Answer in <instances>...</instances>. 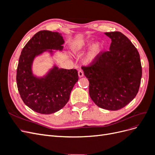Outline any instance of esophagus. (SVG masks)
Wrapping results in <instances>:
<instances>
[{
	"mask_svg": "<svg viewBox=\"0 0 155 155\" xmlns=\"http://www.w3.org/2000/svg\"><path fill=\"white\" fill-rule=\"evenodd\" d=\"M78 75H79V76L80 77V78H81V77H83V76H84V72H83V71L82 70H79V71H78Z\"/></svg>",
	"mask_w": 155,
	"mask_h": 155,
	"instance_id": "1",
	"label": "esophagus"
}]
</instances>
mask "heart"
<instances>
[{
    "label": "heart",
    "mask_w": 155,
    "mask_h": 155,
    "mask_svg": "<svg viewBox=\"0 0 155 155\" xmlns=\"http://www.w3.org/2000/svg\"><path fill=\"white\" fill-rule=\"evenodd\" d=\"M83 48H84L83 45L79 46L78 47H76L73 49V52L74 54H79L80 51H82ZM102 48H103V46L101 43H97L93 45L87 55V62L90 63L93 60H94L97 58V56L99 55L100 54L101 52Z\"/></svg>",
    "instance_id": "b5f03b06"
}]
</instances>
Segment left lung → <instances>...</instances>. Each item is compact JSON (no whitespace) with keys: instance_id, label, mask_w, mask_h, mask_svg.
Masks as SVG:
<instances>
[{"instance_id":"1","label":"left lung","mask_w":155,"mask_h":155,"mask_svg":"<svg viewBox=\"0 0 155 155\" xmlns=\"http://www.w3.org/2000/svg\"><path fill=\"white\" fill-rule=\"evenodd\" d=\"M105 34L112 41L109 50L101 51L81 68L89 81L92 101L102 109L117 110L137 96L141 83L142 64L137 49L122 33Z\"/></svg>"}]
</instances>
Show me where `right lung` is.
<instances>
[{
    "instance_id": "obj_1",
    "label": "right lung",
    "mask_w": 155,
    "mask_h": 155,
    "mask_svg": "<svg viewBox=\"0 0 155 155\" xmlns=\"http://www.w3.org/2000/svg\"><path fill=\"white\" fill-rule=\"evenodd\" d=\"M64 42L58 32L42 30L32 37L21 51L17 69L18 91L25 105L38 113L50 114L61 109L79 79L77 70L57 67L45 78L33 76L31 64L35 56L47 50H61Z\"/></svg>"
}]
</instances>
